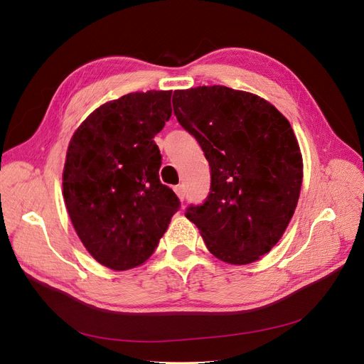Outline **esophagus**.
<instances>
[{
  "label": "esophagus",
  "mask_w": 364,
  "mask_h": 364,
  "mask_svg": "<svg viewBox=\"0 0 364 364\" xmlns=\"http://www.w3.org/2000/svg\"><path fill=\"white\" fill-rule=\"evenodd\" d=\"M174 190H176L177 196L180 198V200H184V198H186V188H184V186H183V184H178V186L174 187Z\"/></svg>",
  "instance_id": "obj_1"
}]
</instances>
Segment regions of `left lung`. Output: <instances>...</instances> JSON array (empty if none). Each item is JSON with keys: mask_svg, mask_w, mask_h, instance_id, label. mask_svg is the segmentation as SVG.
Here are the masks:
<instances>
[{"mask_svg": "<svg viewBox=\"0 0 364 364\" xmlns=\"http://www.w3.org/2000/svg\"><path fill=\"white\" fill-rule=\"evenodd\" d=\"M172 106L211 168L208 198L186 217L218 259H259L283 236L301 192L302 156L289 121L258 95L224 85L177 90Z\"/></svg>", "mask_w": 364, "mask_h": 364, "instance_id": "8db88e82", "label": "left lung"}]
</instances>
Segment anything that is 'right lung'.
Masks as SVG:
<instances>
[{
    "label": "right lung",
    "instance_id": "obj_1",
    "mask_svg": "<svg viewBox=\"0 0 364 364\" xmlns=\"http://www.w3.org/2000/svg\"><path fill=\"white\" fill-rule=\"evenodd\" d=\"M172 91L129 92L95 109L70 139L63 198L91 257L122 272L155 252L180 200L159 180L155 136L169 119Z\"/></svg>",
    "mask_w": 364,
    "mask_h": 364
}]
</instances>
